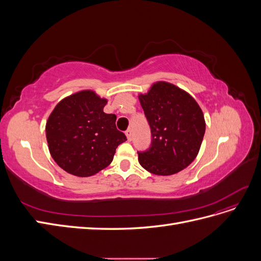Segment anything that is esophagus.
<instances>
[{
	"label": "esophagus",
	"mask_w": 261,
	"mask_h": 261,
	"mask_svg": "<svg viewBox=\"0 0 261 261\" xmlns=\"http://www.w3.org/2000/svg\"><path fill=\"white\" fill-rule=\"evenodd\" d=\"M125 134H126V137H127V140L128 141H130L132 139H133V135H132V130L130 129H127L125 132Z\"/></svg>",
	"instance_id": "obj_1"
}]
</instances>
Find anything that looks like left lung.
Listing matches in <instances>:
<instances>
[{
    "instance_id": "left-lung-1",
    "label": "left lung",
    "mask_w": 261,
    "mask_h": 261,
    "mask_svg": "<svg viewBox=\"0 0 261 261\" xmlns=\"http://www.w3.org/2000/svg\"><path fill=\"white\" fill-rule=\"evenodd\" d=\"M138 98L152 136L147 151L138 152L141 167L155 175H172L187 168L198 154L206 130L198 103L167 82L154 83Z\"/></svg>"
}]
</instances>
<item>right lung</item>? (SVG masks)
Instances as JSON below:
<instances>
[{"instance_id":"obj_1","label":"right lung","mask_w":261,"mask_h":261,"mask_svg":"<svg viewBox=\"0 0 261 261\" xmlns=\"http://www.w3.org/2000/svg\"><path fill=\"white\" fill-rule=\"evenodd\" d=\"M107 102L93 90L78 91L61 100L46 121L51 156L69 174H97L112 162L117 146L126 140L115 126L116 115L103 112Z\"/></svg>"}]
</instances>
